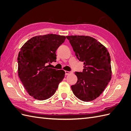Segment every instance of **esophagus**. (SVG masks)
<instances>
[{
	"mask_svg": "<svg viewBox=\"0 0 131 131\" xmlns=\"http://www.w3.org/2000/svg\"><path fill=\"white\" fill-rule=\"evenodd\" d=\"M72 72H71V71H65V75H69V74H70V73H71Z\"/></svg>",
	"mask_w": 131,
	"mask_h": 131,
	"instance_id": "1",
	"label": "esophagus"
}]
</instances>
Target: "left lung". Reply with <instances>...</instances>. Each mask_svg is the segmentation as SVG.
Wrapping results in <instances>:
<instances>
[{"label":"left lung","mask_w":131,"mask_h":131,"mask_svg":"<svg viewBox=\"0 0 131 131\" xmlns=\"http://www.w3.org/2000/svg\"><path fill=\"white\" fill-rule=\"evenodd\" d=\"M75 56L84 62L82 72H75V84L71 86L73 92L83 101H91L100 96L112 78L110 54L107 48L96 39L89 36L66 37Z\"/></svg>","instance_id":"left-lung-1"}]
</instances>
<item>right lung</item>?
Returning a JSON list of instances; mask_svg holds the SVG:
<instances>
[{"label":"right lung","mask_w":131,"mask_h":131,"mask_svg":"<svg viewBox=\"0 0 131 131\" xmlns=\"http://www.w3.org/2000/svg\"><path fill=\"white\" fill-rule=\"evenodd\" d=\"M65 36L38 35L25 43L19 52L18 74L25 88L35 99L50 98L65 77L63 70L49 68L48 63L56 62L57 49L65 41Z\"/></svg>","instance_id":"obj_1"}]
</instances>
